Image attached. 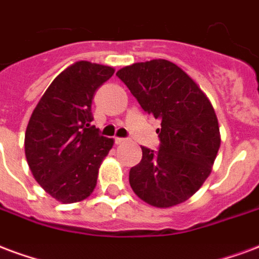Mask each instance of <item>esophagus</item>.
I'll use <instances>...</instances> for the list:
<instances>
[{
    "label": "esophagus",
    "instance_id": "34e87169",
    "mask_svg": "<svg viewBox=\"0 0 259 259\" xmlns=\"http://www.w3.org/2000/svg\"><path fill=\"white\" fill-rule=\"evenodd\" d=\"M126 139H122V137H115V144L119 145V144H123Z\"/></svg>",
    "mask_w": 259,
    "mask_h": 259
}]
</instances>
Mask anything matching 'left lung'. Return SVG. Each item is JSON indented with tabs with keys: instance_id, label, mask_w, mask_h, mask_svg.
<instances>
[{
	"instance_id": "left-lung-1",
	"label": "left lung",
	"mask_w": 259,
	"mask_h": 259,
	"mask_svg": "<svg viewBox=\"0 0 259 259\" xmlns=\"http://www.w3.org/2000/svg\"><path fill=\"white\" fill-rule=\"evenodd\" d=\"M116 75L141 108L160 120L158 151L141 147L129 183L141 200L166 208L185 202L211 173L221 139L217 115L196 82L163 59L135 63Z\"/></svg>"
}]
</instances>
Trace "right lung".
Wrapping results in <instances>:
<instances>
[{"instance_id": "1", "label": "right lung", "mask_w": 259, "mask_h": 259, "mask_svg": "<svg viewBox=\"0 0 259 259\" xmlns=\"http://www.w3.org/2000/svg\"><path fill=\"white\" fill-rule=\"evenodd\" d=\"M114 68L76 61L53 79L28 120L24 151L32 176L61 203L86 199L96 188L103 159L114 140L91 123L95 92Z\"/></svg>"}]
</instances>
